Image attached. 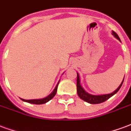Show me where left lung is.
I'll use <instances>...</instances> for the list:
<instances>
[{"instance_id": "left-lung-1", "label": "left lung", "mask_w": 131, "mask_h": 131, "mask_svg": "<svg viewBox=\"0 0 131 131\" xmlns=\"http://www.w3.org/2000/svg\"><path fill=\"white\" fill-rule=\"evenodd\" d=\"M112 34L114 36V37L116 38L117 39L121 41L120 38L118 37V36L117 34L114 31H112ZM124 80L121 83V85L118 86V88L115 91H114L111 94H107V95H93L91 94H88V93H86L83 88L81 86L80 84V79H79V75L77 73V94L79 97L80 98L82 99L83 100L87 102L88 103H91V104H100L102 103L103 102L106 101L107 100L110 98L111 97L113 96L114 94H116L118 91V90L120 89L121 87V85L123 84L124 82Z\"/></svg>"}]
</instances>
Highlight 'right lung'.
<instances>
[{
	"instance_id": "add662e5",
	"label": "right lung",
	"mask_w": 131,
	"mask_h": 131,
	"mask_svg": "<svg viewBox=\"0 0 131 131\" xmlns=\"http://www.w3.org/2000/svg\"><path fill=\"white\" fill-rule=\"evenodd\" d=\"M60 81L58 82V83L56 85V87L54 89V91H52L50 95H49L48 96L46 97L45 98L43 99H39V100H24V99H21V100H23L24 102H29V103H31V104H45L46 102H48L49 100H50L51 99L53 98V97L56 95V93H57V86H58V84H59Z\"/></svg>"
}]
</instances>
